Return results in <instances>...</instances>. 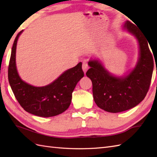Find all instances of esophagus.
Segmentation results:
<instances>
[{"instance_id": "1", "label": "esophagus", "mask_w": 157, "mask_h": 157, "mask_svg": "<svg viewBox=\"0 0 157 157\" xmlns=\"http://www.w3.org/2000/svg\"><path fill=\"white\" fill-rule=\"evenodd\" d=\"M82 69L83 71H84V73L86 72V71L88 69V63L86 62H83L82 63Z\"/></svg>"}]
</instances>
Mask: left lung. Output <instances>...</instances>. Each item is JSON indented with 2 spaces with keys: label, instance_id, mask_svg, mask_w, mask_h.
Masks as SVG:
<instances>
[{
  "label": "left lung",
  "instance_id": "left-lung-1",
  "mask_svg": "<svg viewBox=\"0 0 157 157\" xmlns=\"http://www.w3.org/2000/svg\"><path fill=\"white\" fill-rule=\"evenodd\" d=\"M123 28L137 38L140 56L137 65L128 75H112L98 60H90L86 75L92 82L94 102L99 108L110 113L127 111L142 102L147 94L151 82L154 61L148 47V40L138 26L127 21Z\"/></svg>",
  "mask_w": 157,
  "mask_h": 157
}]
</instances>
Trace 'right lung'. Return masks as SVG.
<instances>
[{
    "instance_id": "add662e5",
    "label": "right lung",
    "mask_w": 157,
    "mask_h": 157,
    "mask_svg": "<svg viewBox=\"0 0 157 157\" xmlns=\"http://www.w3.org/2000/svg\"><path fill=\"white\" fill-rule=\"evenodd\" d=\"M21 30L13 42L8 68V79L17 101L31 114L42 117L58 115L65 111L71 104L72 92L84 77L82 62L67 70L51 84L35 87L23 82L17 71L15 53L17 42Z\"/></svg>"
}]
</instances>
